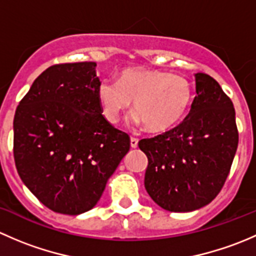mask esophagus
<instances>
[{"mask_svg": "<svg viewBox=\"0 0 256 256\" xmlns=\"http://www.w3.org/2000/svg\"><path fill=\"white\" fill-rule=\"evenodd\" d=\"M130 144H131V147H132V148H136V147H138V140L136 138H130Z\"/></svg>", "mask_w": 256, "mask_h": 256, "instance_id": "obj_1", "label": "esophagus"}]
</instances>
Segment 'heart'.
Returning <instances> with one entry per match:
<instances>
[{"mask_svg":"<svg viewBox=\"0 0 256 256\" xmlns=\"http://www.w3.org/2000/svg\"><path fill=\"white\" fill-rule=\"evenodd\" d=\"M98 99L109 122H116L120 114L134 102V122L144 125L152 134L174 130L186 118L192 102V85L180 76L156 69L128 68L118 82L104 79L98 86Z\"/></svg>","mask_w":256,"mask_h":256,"instance_id":"b5f03b06","label":"heart"}]
</instances>
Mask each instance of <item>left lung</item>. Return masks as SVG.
<instances>
[{"label": "left lung", "mask_w": 256, "mask_h": 256, "mask_svg": "<svg viewBox=\"0 0 256 256\" xmlns=\"http://www.w3.org/2000/svg\"><path fill=\"white\" fill-rule=\"evenodd\" d=\"M190 112L174 130L138 142L148 164L144 188L170 212H192L209 204L224 186L236 148L233 102L212 76L197 73Z\"/></svg>", "instance_id": "obj_1"}]
</instances>
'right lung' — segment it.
<instances>
[{"instance_id": "obj_1", "label": "right lung", "mask_w": 256, "mask_h": 256, "mask_svg": "<svg viewBox=\"0 0 256 256\" xmlns=\"http://www.w3.org/2000/svg\"><path fill=\"white\" fill-rule=\"evenodd\" d=\"M99 84L94 62L52 66L14 114L18 174L56 213L78 216L94 208L130 150L128 134L102 115Z\"/></svg>"}]
</instances>
